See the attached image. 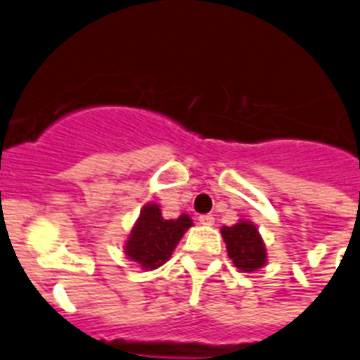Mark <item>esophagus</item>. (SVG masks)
<instances>
[{
    "instance_id": "obj_1",
    "label": "esophagus",
    "mask_w": 360,
    "mask_h": 360,
    "mask_svg": "<svg viewBox=\"0 0 360 360\" xmlns=\"http://www.w3.org/2000/svg\"><path fill=\"white\" fill-rule=\"evenodd\" d=\"M214 221H216V217L212 214H203V216H199V223L205 226H212Z\"/></svg>"
}]
</instances>
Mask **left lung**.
I'll return each instance as SVG.
<instances>
[{
    "label": "left lung",
    "instance_id": "8db88e82",
    "mask_svg": "<svg viewBox=\"0 0 360 360\" xmlns=\"http://www.w3.org/2000/svg\"><path fill=\"white\" fill-rule=\"evenodd\" d=\"M229 258L241 273H255L267 264V250L252 221L240 219L236 225L221 226Z\"/></svg>",
    "mask_w": 360,
    "mask_h": 360
}]
</instances>
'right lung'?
<instances>
[{
  "label": "right lung",
  "instance_id": "obj_1",
  "mask_svg": "<svg viewBox=\"0 0 360 360\" xmlns=\"http://www.w3.org/2000/svg\"><path fill=\"white\" fill-rule=\"evenodd\" d=\"M192 225L188 214H181L177 219H165L159 205L146 203L124 243V255L144 271L161 267Z\"/></svg>",
  "mask_w": 360,
  "mask_h": 360
}]
</instances>
